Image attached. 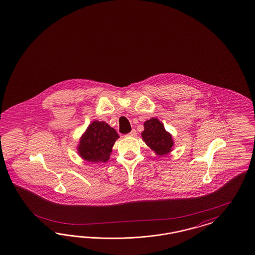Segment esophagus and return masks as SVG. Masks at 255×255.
I'll return each instance as SVG.
<instances>
[{
    "mask_svg": "<svg viewBox=\"0 0 255 255\" xmlns=\"http://www.w3.org/2000/svg\"><path fill=\"white\" fill-rule=\"evenodd\" d=\"M136 133H137V132H136V131L133 129V130H132V131L129 132V133H127L126 135H127V136H131V137H133V136H135V135H136Z\"/></svg>",
    "mask_w": 255,
    "mask_h": 255,
    "instance_id": "obj_1",
    "label": "esophagus"
}]
</instances>
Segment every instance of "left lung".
Here are the masks:
<instances>
[{
  "mask_svg": "<svg viewBox=\"0 0 255 255\" xmlns=\"http://www.w3.org/2000/svg\"><path fill=\"white\" fill-rule=\"evenodd\" d=\"M141 135L147 146L157 155L163 156L172 150L174 144L172 136L165 130L163 123L156 118H152L144 123V131Z\"/></svg>",
  "mask_w": 255,
  "mask_h": 255,
  "instance_id": "1",
  "label": "left lung"
}]
</instances>
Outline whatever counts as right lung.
<instances>
[{
    "label": "right lung",
    "instance_id": "obj_1",
    "mask_svg": "<svg viewBox=\"0 0 255 255\" xmlns=\"http://www.w3.org/2000/svg\"><path fill=\"white\" fill-rule=\"evenodd\" d=\"M120 137L114 128L105 122L95 121L84 132L78 145V153L84 160L92 163H106L115 142Z\"/></svg>",
    "mask_w": 255,
    "mask_h": 255
}]
</instances>
